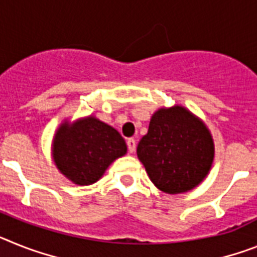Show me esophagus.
<instances>
[{
	"label": "esophagus",
	"instance_id": "1",
	"mask_svg": "<svg viewBox=\"0 0 257 257\" xmlns=\"http://www.w3.org/2000/svg\"><path fill=\"white\" fill-rule=\"evenodd\" d=\"M126 146H128V152L133 153L136 150V140L135 139H129L126 141Z\"/></svg>",
	"mask_w": 257,
	"mask_h": 257
}]
</instances>
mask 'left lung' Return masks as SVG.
<instances>
[{
  "label": "left lung",
  "instance_id": "left-lung-1",
  "mask_svg": "<svg viewBox=\"0 0 257 257\" xmlns=\"http://www.w3.org/2000/svg\"><path fill=\"white\" fill-rule=\"evenodd\" d=\"M137 157L155 187L175 195L191 191L205 179L214 158V144L200 118L182 105H174L152 116Z\"/></svg>",
  "mask_w": 257,
  "mask_h": 257
}]
</instances>
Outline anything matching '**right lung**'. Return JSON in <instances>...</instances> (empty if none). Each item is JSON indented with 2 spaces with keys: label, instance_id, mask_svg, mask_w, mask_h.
<instances>
[{
  "label": "right lung",
  "instance_id": "add662e5",
  "mask_svg": "<svg viewBox=\"0 0 257 257\" xmlns=\"http://www.w3.org/2000/svg\"><path fill=\"white\" fill-rule=\"evenodd\" d=\"M52 146L57 169L78 185L98 182L112 162L126 154L121 135L94 116L62 122Z\"/></svg>",
  "mask_w": 257,
  "mask_h": 257
}]
</instances>
